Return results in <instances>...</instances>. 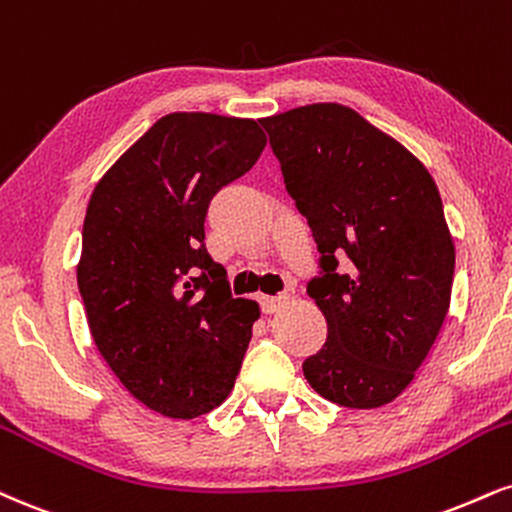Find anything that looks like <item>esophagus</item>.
I'll use <instances>...</instances> for the list:
<instances>
[{"mask_svg":"<svg viewBox=\"0 0 512 512\" xmlns=\"http://www.w3.org/2000/svg\"><path fill=\"white\" fill-rule=\"evenodd\" d=\"M288 295H260V307L264 315H274L279 312L283 305H286Z\"/></svg>","mask_w":512,"mask_h":512,"instance_id":"1","label":"esophagus"}]
</instances>
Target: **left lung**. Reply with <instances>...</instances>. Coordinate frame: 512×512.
I'll return each instance as SVG.
<instances>
[{"label":"left lung","instance_id":"obj_1","mask_svg":"<svg viewBox=\"0 0 512 512\" xmlns=\"http://www.w3.org/2000/svg\"><path fill=\"white\" fill-rule=\"evenodd\" d=\"M260 123L322 255L307 295L326 317V343L303 362L305 379L343 408H381L415 379L451 305L455 248L439 188L343 104Z\"/></svg>","mask_w":512,"mask_h":512}]
</instances>
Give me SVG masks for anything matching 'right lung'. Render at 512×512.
<instances>
[{
	"mask_svg": "<svg viewBox=\"0 0 512 512\" xmlns=\"http://www.w3.org/2000/svg\"><path fill=\"white\" fill-rule=\"evenodd\" d=\"M264 145L252 119L166 114L92 190L78 262L90 334L128 393L164 417L205 415L236 384L260 307L231 295L205 217Z\"/></svg>",
	"mask_w": 512,
	"mask_h": 512,
	"instance_id": "add662e5",
	"label": "right lung"
}]
</instances>
